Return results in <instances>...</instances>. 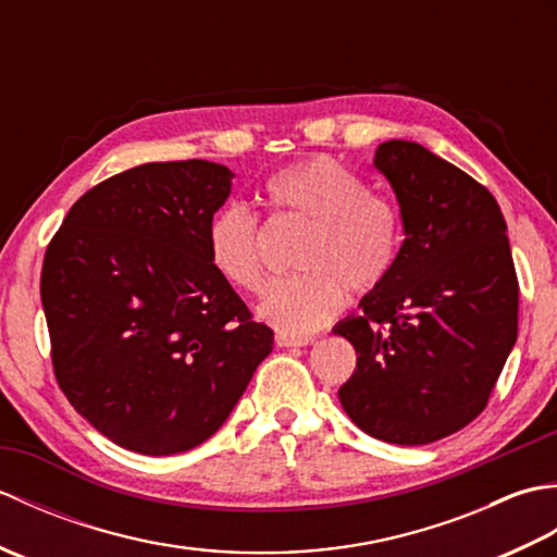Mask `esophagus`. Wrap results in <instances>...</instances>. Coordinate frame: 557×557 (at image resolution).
<instances>
[{
	"mask_svg": "<svg viewBox=\"0 0 557 557\" xmlns=\"http://www.w3.org/2000/svg\"><path fill=\"white\" fill-rule=\"evenodd\" d=\"M275 342H277V347H309V345H313L315 342V337H297V335H277L275 337Z\"/></svg>",
	"mask_w": 557,
	"mask_h": 557,
	"instance_id": "esophagus-1",
	"label": "esophagus"
}]
</instances>
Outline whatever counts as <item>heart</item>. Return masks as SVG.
Instances as JSON below:
<instances>
[{
  "label": "heart",
  "mask_w": 557,
  "mask_h": 557,
  "mask_svg": "<svg viewBox=\"0 0 557 557\" xmlns=\"http://www.w3.org/2000/svg\"><path fill=\"white\" fill-rule=\"evenodd\" d=\"M263 194L277 212L313 224L297 258L304 272L275 282L258 304V315L282 335L313 333L342 311L345 287L366 294L389 275L401 242L399 210L373 196L359 174L313 158L272 174ZM206 248L224 282L251 294L263 289L260 230L246 206L227 203L210 218Z\"/></svg>",
  "instance_id": "heart-1"
}]
</instances>
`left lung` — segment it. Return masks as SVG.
Returning a JSON list of instances; mask_svg holds the SVG:
<instances>
[{
    "label": "left lung",
    "mask_w": 557,
    "mask_h": 557,
    "mask_svg": "<svg viewBox=\"0 0 557 557\" xmlns=\"http://www.w3.org/2000/svg\"><path fill=\"white\" fill-rule=\"evenodd\" d=\"M401 242L389 275L333 333L357 349L339 387L349 419L377 441L425 445L486 407L517 342L519 287L498 200L411 140L377 146Z\"/></svg>",
    "instance_id": "obj_1"
}]
</instances>
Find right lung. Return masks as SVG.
Returning a JSON list of instances; mask_svg holds the SVG:
<instances>
[{
  "label": "right lung",
  "mask_w": 557,
  "mask_h": 557,
  "mask_svg": "<svg viewBox=\"0 0 557 557\" xmlns=\"http://www.w3.org/2000/svg\"><path fill=\"white\" fill-rule=\"evenodd\" d=\"M218 162H148L83 194L47 246L40 297L57 383L92 429L168 457L227 421L272 330L210 265L232 194Z\"/></svg>",
  "instance_id": "obj_1"
}]
</instances>
